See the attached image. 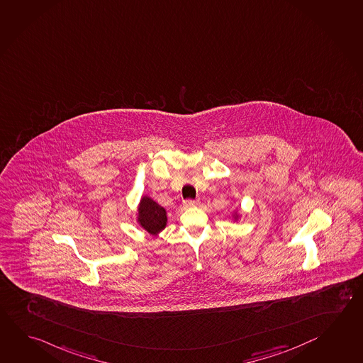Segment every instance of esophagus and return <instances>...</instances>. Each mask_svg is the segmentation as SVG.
Instances as JSON below:
<instances>
[{
    "label": "esophagus",
    "instance_id": "1",
    "mask_svg": "<svg viewBox=\"0 0 363 363\" xmlns=\"http://www.w3.org/2000/svg\"><path fill=\"white\" fill-rule=\"evenodd\" d=\"M198 205V201H193V199H186L184 201V207L189 208V207H194Z\"/></svg>",
    "mask_w": 363,
    "mask_h": 363
}]
</instances>
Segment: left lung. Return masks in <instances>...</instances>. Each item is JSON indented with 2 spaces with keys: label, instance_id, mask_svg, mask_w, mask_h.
<instances>
[{
  "label": "left lung",
  "instance_id": "8db88e82",
  "mask_svg": "<svg viewBox=\"0 0 363 363\" xmlns=\"http://www.w3.org/2000/svg\"><path fill=\"white\" fill-rule=\"evenodd\" d=\"M242 218V213L239 212L238 208H235V210L233 211V213H231V218H233V221H234V223H238V221H239V218Z\"/></svg>",
  "mask_w": 363,
  "mask_h": 363
}]
</instances>
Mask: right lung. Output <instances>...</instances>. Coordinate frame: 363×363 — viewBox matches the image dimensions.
Instances as JSON below:
<instances>
[{"label": "right lung", "instance_id": "right-lung-1", "mask_svg": "<svg viewBox=\"0 0 363 363\" xmlns=\"http://www.w3.org/2000/svg\"><path fill=\"white\" fill-rule=\"evenodd\" d=\"M137 224L152 237L157 238L167 225V212L148 196H142L137 207Z\"/></svg>", "mask_w": 363, "mask_h": 363}]
</instances>
